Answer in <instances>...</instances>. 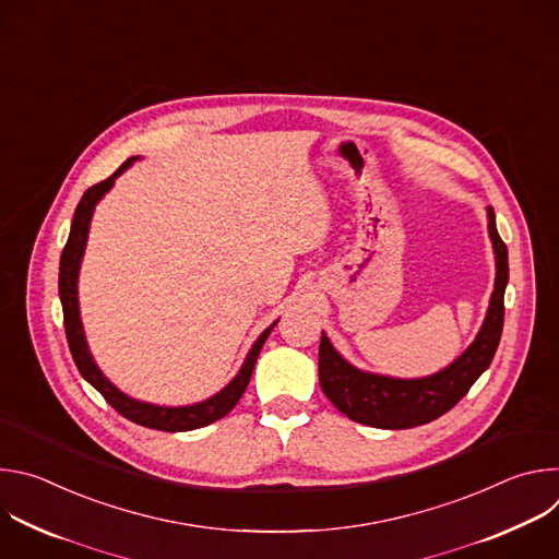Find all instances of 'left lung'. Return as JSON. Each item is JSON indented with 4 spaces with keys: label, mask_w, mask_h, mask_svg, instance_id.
I'll list each match as a JSON object with an SVG mask.
<instances>
[{
    "label": "left lung",
    "mask_w": 559,
    "mask_h": 559,
    "mask_svg": "<svg viewBox=\"0 0 559 559\" xmlns=\"http://www.w3.org/2000/svg\"><path fill=\"white\" fill-rule=\"evenodd\" d=\"M487 216L496 252V289L480 334L447 369L414 380L367 373L349 365L323 334L318 349V378L323 393L347 418L378 429L427 425L453 409L471 384L487 371L504 328V289L509 283V252L498 234L493 207L487 210Z\"/></svg>",
    "instance_id": "1"
}]
</instances>
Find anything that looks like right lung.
Listing matches in <instances>:
<instances>
[{"label": "right lung", "mask_w": 559, "mask_h": 559, "mask_svg": "<svg viewBox=\"0 0 559 559\" xmlns=\"http://www.w3.org/2000/svg\"><path fill=\"white\" fill-rule=\"evenodd\" d=\"M132 162H136V156L128 158V162L121 164V168L110 175L106 181L88 188L79 201L74 216H72V225H70V234L66 248L61 252V261H59V298H61V307H63V328H66V338H68V347L72 354V360L82 373L104 397L106 403L117 409L123 418L147 427V429H158V431H192V429H201L205 425H212L216 420H221L223 416H227L236 403L241 401L243 391L250 384L257 358L270 336V332L274 330L267 328L259 341L254 343V347L250 349L241 371L236 373V378L223 386L218 393H214L212 397L197 405H188V407H156V405H147V403H139L134 397L126 395L123 391H119L104 373L102 369L95 365L88 345H86V336H84V328H82V318H79V300H76V278H79V265H82V257L86 250V238H88V229H91V218L95 212V205L99 203V199L112 188L115 179L132 166Z\"/></svg>", "instance_id": "right-lung-1"}]
</instances>
